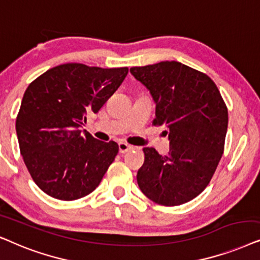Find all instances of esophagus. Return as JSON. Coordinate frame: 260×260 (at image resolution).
Here are the masks:
<instances>
[{"label": "esophagus", "instance_id": "1", "mask_svg": "<svg viewBox=\"0 0 260 260\" xmlns=\"http://www.w3.org/2000/svg\"><path fill=\"white\" fill-rule=\"evenodd\" d=\"M133 146L128 145L127 143H123V141H120L119 143V152L120 153H126V152L133 150Z\"/></svg>", "mask_w": 260, "mask_h": 260}]
</instances>
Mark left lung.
I'll list each match as a JSON object with an SVG mask.
<instances>
[{
  "label": "left lung",
  "mask_w": 260,
  "mask_h": 260,
  "mask_svg": "<svg viewBox=\"0 0 260 260\" xmlns=\"http://www.w3.org/2000/svg\"><path fill=\"white\" fill-rule=\"evenodd\" d=\"M155 103L154 126H165L170 151L145 147L137 181L148 199L179 206L200 195L223 153L228 112L212 79L179 61L131 68Z\"/></svg>",
  "instance_id": "left-lung-1"
}]
</instances>
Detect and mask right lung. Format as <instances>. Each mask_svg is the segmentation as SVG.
Masks as SVG:
<instances>
[{
  "instance_id": "add662e5",
  "label": "right lung",
  "mask_w": 260,
  "mask_h": 260,
  "mask_svg": "<svg viewBox=\"0 0 260 260\" xmlns=\"http://www.w3.org/2000/svg\"><path fill=\"white\" fill-rule=\"evenodd\" d=\"M128 74L127 68L58 65L26 89L16 117L20 152L36 184L51 197L72 201L98 188L119 146L82 131Z\"/></svg>"
}]
</instances>
